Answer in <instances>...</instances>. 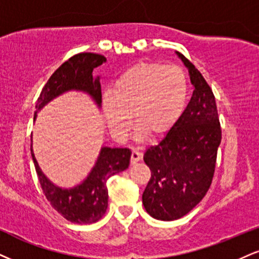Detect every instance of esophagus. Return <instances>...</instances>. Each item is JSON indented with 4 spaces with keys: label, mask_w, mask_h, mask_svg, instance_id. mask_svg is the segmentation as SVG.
Instances as JSON below:
<instances>
[{
    "label": "esophagus",
    "mask_w": 259,
    "mask_h": 259,
    "mask_svg": "<svg viewBox=\"0 0 259 259\" xmlns=\"http://www.w3.org/2000/svg\"><path fill=\"white\" fill-rule=\"evenodd\" d=\"M142 159V153L139 151H133L132 152V158H130V161H132V164H136L138 161H140Z\"/></svg>",
    "instance_id": "1"
}]
</instances>
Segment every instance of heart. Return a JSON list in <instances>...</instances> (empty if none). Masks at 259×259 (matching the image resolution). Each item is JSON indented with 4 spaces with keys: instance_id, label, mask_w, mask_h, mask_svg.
Returning <instances> with one entry per match:
<instances>
[{
    "instance_id": "heart-1",
    "label": "heart",
    "mask_w": 259,
    "mask_h": 259,
    "mask_svg": "<svg viewBox=\"0 0 259 259\" xmlns=\"http://www.w3.org/2000/svg\"><path fill=\"white\" fill-rule=\"evenodd\" d=\"M188 78L181 66L141 62L127 68L114 83L113 94L106 93L102 106L106 121L117 138L132 129L149 139L166 135L179 121L188 100Z\"/></svg>"
}]
</instances>
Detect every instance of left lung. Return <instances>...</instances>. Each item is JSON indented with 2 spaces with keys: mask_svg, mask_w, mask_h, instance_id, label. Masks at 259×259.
Here are the masks:
<instances>
[{
  "mask_svg": "<svg viewBox=\"0 0 259 259\" xmlns=\"http://www.w3.org/2000/svg\"><path fill=\"white\" fill-rule=\"evenodd\" d=\"M194 92L166 136L151 146L143 160L151 170L142 202L160 221L179 220L194 208L210 188L222 139L216 100L206 80L185 55Z\"/></svg>",
  "mask_w": 259,
  "mask_h": 259,
  "instance_id": "left-lung-1",
  "label": "left lung"
}]
</instances>
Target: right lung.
<instances>
[{"label":"right lung","mask_w":259,"mask_h":259,"mask_svg":"<svg viewBox=\"0 0 259 259\" xmlns=\"http://www.w3.org/2000/svg\"><path fill=\"white\" fill-rule=\"evenodd\" d=\"M106 61L104 55L95 53H79L65 61L52 74L37 99L35 117L43 106L67 90H82L88 93L99 106L101 105L100 78H93V70ZM37 176L47 200L72 223L89 224L102 219L108 206L107 180L114 174L127 169L130 163L129 148L104 147L92 172L82 185L71 189H61L54 186L39 169L31 147Z\"/></svg>","instance_id":"1"}]
</instances>
